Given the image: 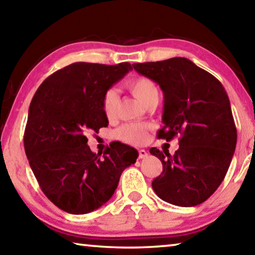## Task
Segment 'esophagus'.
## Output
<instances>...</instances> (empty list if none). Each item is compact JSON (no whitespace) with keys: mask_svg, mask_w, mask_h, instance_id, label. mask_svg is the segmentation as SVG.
Listing matches in <instances>:
<instances>
[{"mask_svg":"<svg viewBox=\"0 0 255 255\" xmlns=\"http://www.w3.org/2000/svg\"><path fill=\"white\" fill-rule=\"evenodd\" d=\"M147 156V152L145 149H139L138 151V157L139 159H144V157Z\"/></svg>","mask_w":255,"mask_h":255,"instance_id":"obj_1","label":"esophagus"}]
</instances>
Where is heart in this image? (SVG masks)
Wrapping results in <instances>:
<instances>
[{"instance_id": "heart-1", "label": "heart", "mask_w": 255, "mask_h": 255, "mask_svg": "<svg viewBox=\"0 0 255 255\" xmlns=\"http://www.w3.org/2000/svg\"><path fill=\"white\" fill-rule=\"evenodd\" d=\"M127 90L136 96L145 107L153 101L159 100V88L151 78L144 76L136 77L126 83ZM119 96L115 90H109L103 95L102 108L108 119H115L118 111ZM151 126L143 123H128L116 129L115 137L131 145H144L149 138Z\"/></svg>"}]
</instances>
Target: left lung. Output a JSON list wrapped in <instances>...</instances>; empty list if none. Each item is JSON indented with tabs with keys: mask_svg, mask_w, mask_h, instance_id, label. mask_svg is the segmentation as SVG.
Returning a JSON list of instances; mask_svg holds the SVG:
<instances>
[{
	"mask_svg": "<svg viewBox=\"0 0 255 255\" xmlns=\"http://www.w3.org/2000/svg\"><path fill=\"white\" fill-rule=\"evenodd\" d=\"M138 74L160 85L164 95L157 138L179 136V148H149L162 162V172L152 181L161 200L178 207L207 201L224 180L232 162L237 130L229 99L215 76L186 58L134 63Z\"/></svg>",
	"mask_w": 255,
	"mask_h": 255,
	"instance_id": "1",
	"label": "left lung"
}]
</instances>
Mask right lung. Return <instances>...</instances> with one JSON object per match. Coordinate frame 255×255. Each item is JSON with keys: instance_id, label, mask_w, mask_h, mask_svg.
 I'll return each instance as SVG.
<instances>
[{"instance_id": "1", "label": "right lung", "mask_w": 255, "mask_h": 255, "mask_svg": "<svg viewBox=\"0 0 255 255\" xmlns=\"http://www.w3.org/2000/svg\"><path fill=\"white\" fill-rule=\"evenodd\" d=\"M132 68L76 62L48 76L31 100L23 135L26 155L43 193L59 209L84 215L111 199L123 171L138 152L117 143L101 154L86 134L109 121L103 95Z\"/></svg>"}]
</instances>
